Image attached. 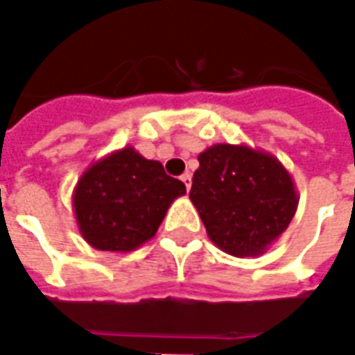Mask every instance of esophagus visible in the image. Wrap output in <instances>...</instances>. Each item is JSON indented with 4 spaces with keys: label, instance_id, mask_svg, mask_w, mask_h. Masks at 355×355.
Returning a JSON list of instances; mask_svg holds the SVG:
<instances>
[{
    "label": "esophagus",
    "instance_id": "1",
    "mask_svg": "<svg viewBox=\"0 0 355 355\" xmlns=\"http://www.w3.org/2000/svg\"><path fill=\"white\" fill-rule=\"evenodd\" d=\"M180 180H182V184L187 187V190H190V187H192V177H190V173H184V175L180 177Z\"/></svg>",
    "mask_w": 355,
    "mask_h": 355
}]
</instances>
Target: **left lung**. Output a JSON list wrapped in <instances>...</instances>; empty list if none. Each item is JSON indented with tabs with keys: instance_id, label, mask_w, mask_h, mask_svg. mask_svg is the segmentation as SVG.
I'll return each instance as SVG.
<instances>
[{
	"instance_id": "left-lung-1",
	"label": "left lung",
	"mask_w": 355,
	"mask_h": 355,
	"mask_svg": "<svg viewBox=\"0 0 355 355\" xmlns=\"http://www.w3.org/2000/svg\"><path fill=\"white\" fill-rule=\"evenodd\" d=\"M190 200L208 238L234 257H257L291 224L299 206L293 177L271 153L218 143L198 155Z\"/></svg>"
}]
</instances>
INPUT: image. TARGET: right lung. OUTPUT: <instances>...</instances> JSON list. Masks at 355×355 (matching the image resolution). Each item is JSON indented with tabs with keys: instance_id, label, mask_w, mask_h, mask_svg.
<instances>
[{
	"instance_id": "right-lung-1",
	"label": "right lung",
	"mask_w": 355,
	"mask_h": 355,
	"mask_svg": "<svg viewBox=\"0 0 355 355\" xmlns=\"http://www.w3.org/2000/svg\"><path fill=\"white\" fill-rule=\"evenodd\" d=\"M187 187L159 161L133 147L105 155L88 166L72 192L82 238L94 250L128 253L153 238L175 198Z\"/></svg>"
}]
</instances>
